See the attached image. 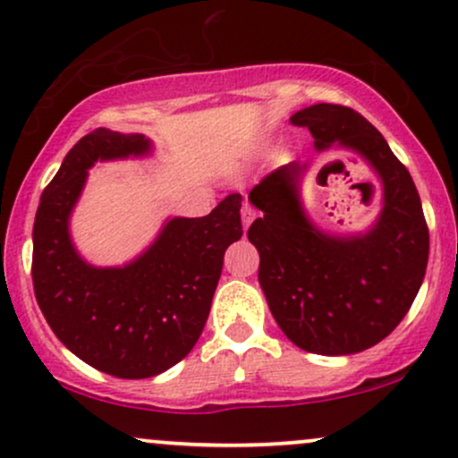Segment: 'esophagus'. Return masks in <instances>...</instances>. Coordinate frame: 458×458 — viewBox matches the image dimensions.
<instances>
[{"instance_id": "obj_1", "label": "esophagus", "mask_w": 458, "mask_h": 458, "mask_svg": "<svg viewBox=\"0 0 458 458\" xmlns=\"http://www.w3.org/2000/svg\"><path fill=\"white\" fill-rule=\"evenodd\" d=\"M241 219H243V228H250V224L256 219V208L251 207L250 202H243V208H241Z\"/></svg>"}]
</instances>
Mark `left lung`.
I'll return each mask as SVG.
<instances>
[{
	"label": "left lung",
	"mask_w": 458,
	"mask_h": 458,
	"mask_svg": "<svg viewBox=\"0 0 458 458\" xmlns=\"http://www.w3.org/2000/svg\"><path fill=\"white\" fill-rule=\"evenodd\" d=\"M308 127L317 150L360 152L383 182V208L366 234L331 236L314 228L299 202V163L277 167L250 191L262 217L247 230L260 254L267 303L299 349L351 355L396 329L411 308L428 262V225L418 189L383 135L355 109L318 103L291 118Z\"/></svg>",
	"instance_id": "8db88e82"
}]
</instances>
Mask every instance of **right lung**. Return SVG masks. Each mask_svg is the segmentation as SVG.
Wrapping results in <instances>:
<instances>
[{
    "instance_id": "right-lung-1",
    "label": "right lung",
    "mask_w": 458,
    "mask_h": 458,
    "mask_svg": "<svg viewBox=\"0 0 458 458\" xmlns=\"http://www.w3.org/2000/svg\"><path fill=\"white\" fill-rule=\"evenodd\" d=\"M144 135L97 129L68 150L40 196L31 280L47 323L79 360L120 379L167 370L198 343L211 312L224 254L241 239V198L230 193L207 217H174L140 259L88 265L68 234L88 167L146 155Z\"/></svg>"
}]
</instances>
